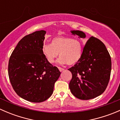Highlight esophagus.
Returning a JSON list of instances; mask_svg holds the SVG:
<instances>
[{
    "label": "esophagus",
    "mask_w": 120,
    "mask_h": 120,
    "mask_svg": "<svg viewBox=\"0 0 120 120\" xmlns=\"http://www.w3.org/2000/svg\"><path fill=\"white\" fill-rule=\"evenodd\" d=\"M59 71H64V68H61V67H59Z\"/></svg>",
    "instance_id": "obj_1"
}]
</instances>
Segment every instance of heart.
<instances>
[{"instance_id":"heart-1","label":"heart","mask_w":120,"mask_h":120,"mask_svg":"<svg viewBox=\"0 0 120 120\" xmlns=\"http://www.w3.org/2000/svg\"><path fill=\"white\" fill-rule=\"evenodd\" d=\"M42 52L50 63L54 62L59 53V63H67L68 65H73L78 63L81 58L82 45L79 40L72 37L59 36L52 39L50 44L44 45Z\"/></svg>"}]
</instances>
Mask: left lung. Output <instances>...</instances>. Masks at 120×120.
Returning <instances> with one entry per match:
<instances>
[{
    "label": "left lung",
    "mask_w": 120,
    "mask_h": 120,
    "mask_svg": "<svg viewBox=\"0 0 120 120\" xmlns=\"http://www.w3.org/2000/svg\"><path fill=\"white\" fill-rule=\"evenodd\" d=\"M85 38L81 31H71ZM112 61L108 50L99 39L91 37L83 48L79 61L68 69L72 73L69 88L72 95L81 100H89L105 92L110 77Z\"/></svg>",
    "instance_id": "obj_1"
}]
</instances>
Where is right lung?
I'll return each mask as SVG.
<instances>
[{"mask_svg": "<svg viewBox=\"0 0 120 120\" xmlns=\"http://www.w3.org/2000/svg\"><path fill=\"white\" fill-rule=\"evenodd\" d=\"M46 31L25 36L10 57L8 73L13 89L20 97L40 103L52 95L61 72L47 60L42 52Z\"/></svg>", "mask_w": 120, "mask_h": 120, "instance_id": "right-lung-1", "label": "right lung"}]
</instances>
